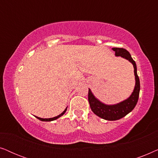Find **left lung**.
I'll list each match as a JSON object with an SVG mask.
<instances>
[{"mask_svg":"<svg viewBox=\"0 0 158 158\" xmlns=\"http://www.w3.org/2000/svg\"><path fill=\"white\" fill-rule=\"evenodd\" d=\"M112 49L115 52L116 57H123L131 62L134 67L135 76V85L130 96L125 100L116 104H106L98 100L89 88L88 90V101L92 111L101 118L108 121H116L120 119L132 111L137 104L140 90V83L137 73V65L131 56L127 49L114 47Z\"/></svg>","mask_w":158,"mask_h":158,"instance_id":"8db88e82","label":"left lung"}]
</instances>
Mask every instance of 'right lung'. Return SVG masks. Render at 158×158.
Wrapping results in <instances>:
<instances>
[{"label":"right lung","instance_id":"1","mask_svg":"<svg viewBox=\"0 0 158 158\" xmlns=\"http://www.w3.org/2000/svg\"><path fill=\"white\" fill-rule=\"evenodd\" d=\"M67 109H68V107H66V109H64V111L62 112V113H61L60 114V115H58L57 116H55V117L53 118H40V117H38V116H36V118H37L38 119H40L41 121H42V122H51V121H54V120H56L58 118H60V116H62L63 114L65 113L66 111H67Z\"/></svg>","mask_w":158,"mask_h":158}]
</instances>
